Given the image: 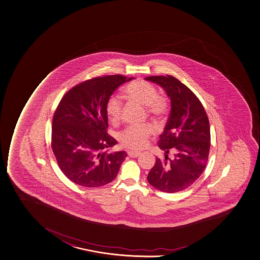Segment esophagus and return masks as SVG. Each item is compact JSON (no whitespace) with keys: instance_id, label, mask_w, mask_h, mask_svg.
Returning <instances> with one entry per match:
<instances>
[{"instance_id":"1","label":"esophagus","mask_w":260,"mask_h":260,"mask_svg":"<svg viewBox=\"0 0 260 260\" xmlns=\"http://www.w3.org/2000/svg\"><path fill=\"white\" fill-rule=\"evenodd\" d=\"M128 155H129L131 157H137L138 155H140V152L131 150V151L128 152Z\"/></svg>"}]
</instances>
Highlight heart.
Listing matches in <instances>:
<instances>
[{"mask_svg":"<svg viewBox=\"0 0 260 260\" xmlns=\"http://www.w3.org/2000/svg\"><path fill=\"white\" fill-rule=\"evenodd\" d=\"M124 96L132 102L146 107L147 112L153 117H162L168 111V103L164 98L157 96V90L143 80L132 82L124 89ZM122 101L116 95L109 98L105 111L108 119L116 123L122 115ZM153 132L151 126H131L120 134L122 145L129 149H139L146 145L147 139Z\"/></svg>","mask_w":260,"mask_h":260,"instance_id":"obj_1","label":"heart"}]
</instances>
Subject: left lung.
I'll return each mask as SVG.
<instances>
[{
  "label": "left lung",
  "instance_id": "8db88e82",
  "mask_svg": "<svg viewBox=\"0 0 260 260\" xmlns=\"http://www.w3.org/2000/svg\"><path fill=\"white\" fill-rule=\"evenodd\" d=\"M145 80L162 88L170 100V117L160 136L159 148L169 153L175 149V159L156 158L148 181L161 192L186 189L201 176L210 149V126L207 113L192 90L174 77H146Z\"/></svg>",
  "mask_w": 260,
  "mask_h": 260
}]
</instances>
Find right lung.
<instances>
[{
	"label": "right lung",
	"instance_id": "right-lung-1",
	"mask_svg": "<svg viewBox=\"0 0 260 260\" xmlns=\"http://www.w3.org/2000/svg\"><path fill=\"white\" fill-rule=\"evenodd\" d=\"M132 79L121 75L94 78L71 89L58 104L52 148L59 169L77 185L98 187L111 182L128 156L124 150L108 152L117 142L106 133L105 105L120 85Z\"/></svg>",
	"mask_w": 260,
	"mask_h": 260
}]
</instances>
